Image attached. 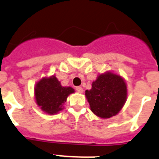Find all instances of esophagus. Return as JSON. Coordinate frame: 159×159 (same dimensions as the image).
Listing matches in <instances>:
<instances>
[{
  "label": "esophagus",
  "instance_id": "1",
  "mask_svg": "<svg viewBox=\"0 0 159 159\" xmlns=\"http://www.w3.org/2000/svg\"><path fill=\"white\" fill-rule=\"evenodd\" d=\"M76 90L78 91V93H83V88L81 87V86H77V87H76Z\"/></svg>",
  "mask_w": 159,
  "mask_h": 159
}]
</instances>
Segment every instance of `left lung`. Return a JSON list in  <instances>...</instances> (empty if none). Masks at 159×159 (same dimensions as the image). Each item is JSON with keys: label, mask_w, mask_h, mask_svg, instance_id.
Segmentation results:
<instances>
[{"label": "left lung", "mask_w": 159, "mask_h": 159, "mask_svg": "<svg viewBox=\"0 0 159 159\" xmlns=\"http://www.w3.org/2000/svg\"><path fill=\"white\" fill-rule=\"evenodd\" d=\"M91 111L99 118H110L119 113L127 98L125 80L112 72L99 74L92 83V88L85 90Z\"/></svg>", "instance_id": "8db88e82"}]
</instances>
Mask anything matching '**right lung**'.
<instances>
[{"mask_svg": "<svg viewBox=\"0 0 159 159\" xmlns=\"http://www.w3.org/2000/svg\"><path fill=\"white\" fill-rule=\"evenodd\" d=\"M73 93V88L62 86L55 76L41 78L34 88L37 105L42 111L52 115L63 110L66 99Z\"/></svg>", "mask_w": 159, "mask_h": 159, "instance_id": "obj_1", "label": "right lung"}]
</instances>
